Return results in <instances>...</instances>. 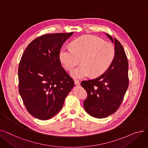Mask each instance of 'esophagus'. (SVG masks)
<instances>
[{"label":"esophagus","instance_id":"esophagus-1","mask_svg":"<svg viewBox=\"0 0 148 148\" xmlns=\"http://www.w3.org/2000/svg\"><path fill=\"white\" fill-rule=\"evenodd\" d=\"M74 84H75V85H77V86H79V85H80V82L79 80H74Z\"/></svg>","mask_w":148,"mask_h":148}]
</instances>
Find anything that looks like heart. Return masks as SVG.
Here are the masks:
<instances>
[{"instance_id":"obj_1","label":"heart","mask_w":148,"mask_h":148,"mask_svg":"<svg viewBox=\"0 0 148 148\" xmlns=\"http://www.w3.org/2000/svg\"><path fill=\"white\" fill-rule=\"evenodd\" d=\"M71 47H63L59 52V58L64 67L72 69L79 64L80 66L71 72L75 79H83L89 76L98 77L110 66L115 56L113 45L103 39L93 35H85L75 39Z\"/></svg>"}]
</instances>
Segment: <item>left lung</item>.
<instances>
[{"instance_id":"8db88e82","label":"left lung","mask_w":148,"mask_h":148,"mask_svg":"<svg viewBox=\"0 0 148 148\" xmlns=\"http://www.w3.org/2000/svg\"><path fill=\"white\" fill-rule=\"evenodd\" d=\"M114 44L115 56L112 63L101 75L83 81L82 86L88 93L83 106L93 117L104 118L116 112L121 106L128 87V62L120 42L107 34Z\"/></svg>"}]
</instances>
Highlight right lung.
Returning <instances> with one entry per match:
<instances>
[{
    "label": "right lung",
    "mask_w": 148,
    "mask_h": 148,
    "mask_svg": "<svg viewBox=\"0 0 148 148\" xmlns=\"http://www.w3.org/2000/svg\"><path fill=\"white\" fill-rule=\"evenodd\" d=\"M74 32L45 34L31 42L18 66V90L28 112L47 120L63 107L74 82L61 65L59 52Z\"/></svg>",
    "instance_id": "right-lung-1"
}]
</instances>
